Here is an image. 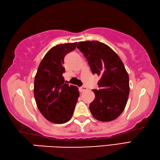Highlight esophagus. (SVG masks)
<instances>
[{
    "label": "esophagus",
    "instance_id": "1",
    "mask_svg": "<svg viewBox=\"0 0 160 160\" xmlns=\"http://www.w3.org/2000/svg\"><path fill=\"white\" fill-rule=\"evenodd\" d=\"M87 90V88L86 87V86H82V87L79 88V91L80 92H83Z\"/></svg>",
    "mask_w": 160,
    "mask_h": 160
}]
</instances>
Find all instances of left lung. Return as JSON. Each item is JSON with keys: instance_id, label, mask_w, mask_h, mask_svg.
Instances as JSON below:
<instances>
[{"instance_id": "left-lung-1", "label": "left lung", "mask_w": 160, "mask_h": 160, "mask_svg": "<svg viewBox=\"0 0 160 160\" xmlns=\"http://www.w3.org/2000/svg\"><path fill=\"white\" fill-rule=\"evenodd\" d=\"M77 48L83 53L93 74L100 77L99 89L89 105L95 119L110 122L124 111L129 94V78L120 58L107 45L97 41L79 42Z\"/></svg>"}]
</instances>
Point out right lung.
Returning a JSON list of instances; mask_svg holds the SVG:
<instances>
[{"instance_id":"obj_1","label":"right lung","mask_w":160,"mask_h":160,"mask_svg":"<svg viewBox=\"0 0 160 160\" xmlns=\"http://www.w3.org/2000/svg\"><path fill=\"white\" fill-rule=\"evenodd\" d=\"M77 43L52 47L41 60L34 78L33 93L36 105L45 118L55 124H64L73 115L79 91L76 86L64 83V58Z\"/></svg>"}]
</instances>
